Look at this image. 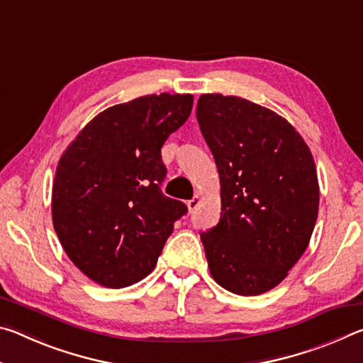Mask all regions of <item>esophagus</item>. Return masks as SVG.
Masks as SVG:
<instances>
[{
    "label": "esophagus",
    "mask_w": 363,
    "mask_h": 363,
    "mask_svg": "<svg viewBox=\"0 0 363 363\" xmlns=\"http://www.w3.org/2000/svg\"><path fill=\"white\" fill-rule=\"evenodd\" d=\"M200 203H201L200 196H194L192 200H189V201H187V208H189V211H194V210H196V206H199Z\"/></svg>",
    "instance_id": "1"
}]
</instances>
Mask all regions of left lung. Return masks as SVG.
Returning <instances> with one entry per match:
<instances>
[{
	"label": "left lung",
	"mask_w": 363,
	"mask_h": 363,
	"mask_svg": "<svg viewBox=\"0 0 363 363\" xmlns=\"http://www.w3.org/2000/svg\"><path fill=\"white\" fill-rule=\"evenodd\" d=\"M196 120L216 162L220 219L201 232L216 284L240 296L277 286L309 245L315 163L284 116L237 96L201 94Z\"/></svg>",
	"instance_id": "obj_1"
}]
</instances>
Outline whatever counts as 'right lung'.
Returning a JSON list of instances; mask_svg holds the SVG:
<instances>
[{"label":"right lung","instance_id":"right-lung-1","mask_svg":"<svg viewBox=\"0 0 363 363\" xmlns=\"http://www.w3.org/2000/svg\"><path fill=\"white\" fill-rule=\"evenodd\" d=\"M192 94H150L94 116L59 160L52 224L70 261L96 284L125 288L157 266L187 213L163 195L162 147L187 121Z\"/></svg>","mask_w":363,"mask_h":363}]
</instances>
